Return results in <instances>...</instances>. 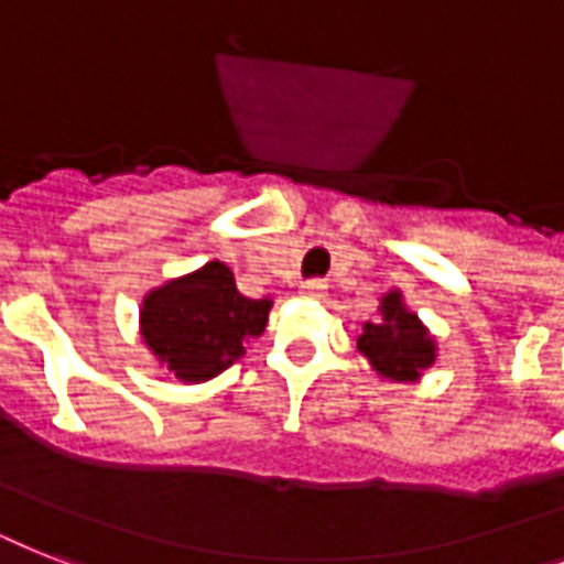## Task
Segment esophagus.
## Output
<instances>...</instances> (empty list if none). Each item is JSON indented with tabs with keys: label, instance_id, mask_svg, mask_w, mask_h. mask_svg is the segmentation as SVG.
Wrapping results in <instances>:
<instances>
[{
	"label": "esophagus",
	"instance_id": "1",
	"mask_svg": "<svg viewBox=\"0 0 564 564\" xmlns=\"http://www.w3.org/2000/svg\"><path fill=\"white\" fill-rule=\"evenodd\" d=\"M301 292H304L306 297H324V292H327V283H324L322 278H313V281H306L304 286H301Z\"/></svg>",
	"mask_w": 564,
	"mask_h": 564
}]
</instances>
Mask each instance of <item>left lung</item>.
Segmentation results:
<instances>
[{
    "mask_svg": "<svg viewBox=\"0 0 564 564\" xmlns=\"http://www.w3.org/2000/svg\"><path fill=\"white\" fill-rule=\"evenodd\" d=\"M356 347L382 377L393 382H414L420 370L432 368L434 361V341L423 324L416 322V315L402 306L397 292L386 295L382 322L365 324Z\"/></svg>",
    "mask_w": 564,
    "mask_h": 564,
    "instance_id": "obj_1",
    "label": "left lung"
}]
</instances>
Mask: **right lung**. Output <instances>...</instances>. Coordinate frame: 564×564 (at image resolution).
Here are the masks:
<instances>
[{
  "label": "right lung",
  "mask_w": 564,
  "mask_h": 564,
  "mask_svg": "<svg viewBox=\"0 0 564 564\" xmlns=\"http://www.w3.org/2000/svg\"><path fill=\"white\" fill-rule=\"evenodd\" d=\"M269 310L272 301L240 295L231 269L214 260L144 297L141 336L173 377L205 382L246 354L242 341L263 333Z\"/></svg>",
  "instance_id": "right-lung-1"
}]
</instances>
